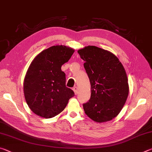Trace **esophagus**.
Returning a JSON list of instances; mask_svg holds the SVG:
<instances>
[{"label": "esophagus", "mask_w": 152, "mask_h": 152, "mask_svg": "<svg viewBox=\"0 0 152 152\" xmlns=\"http://www.w3.org/2000/svg\"><path fill=\"white\" fill-rule=\"evenodd\" d=\"M78 87H77V86L74 87V88H73V91H74V94H78Z\"/></svg>", "instance_id": "esophagus-1"}]
</instances>
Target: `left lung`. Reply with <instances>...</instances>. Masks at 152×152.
I'll return each mask as SVG.
<instances>
[{"label":"left lung","mask_w":152,"mask_h":152,"mask_svg":"<svg viewBox=\"0 0 152 152\" xmlns=\"http://www.w3.org/2000/svg\"><path fill=\"white\" fill-rule=\"evenodd\" d=\"M91 86V99L83 104L87 116L97 123L114 119L129 94L128 80L119 59L110 51L93 45L78 51Z\"/></svg>","instance_id":"left-lung-1"}]
</instances>
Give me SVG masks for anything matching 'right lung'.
Masks as SVG:
<instances>
[{"label":"right lung","instance_id":"1","mask_svg":"<svg viewBox=\"0 0 152 152\" xmlns=\"http://www.w3.org/2000/svg\"><path fill=\"white\" fill-rule=\"evenodd\" d=\"M74 52L65 45H53L33 59L23 82L25 101L30 109L46 119L56 116L65 109L74 92L66 86V74L61 67Z\"/></svg>","mask_w":152,"mask_h":152}]
</instances>
